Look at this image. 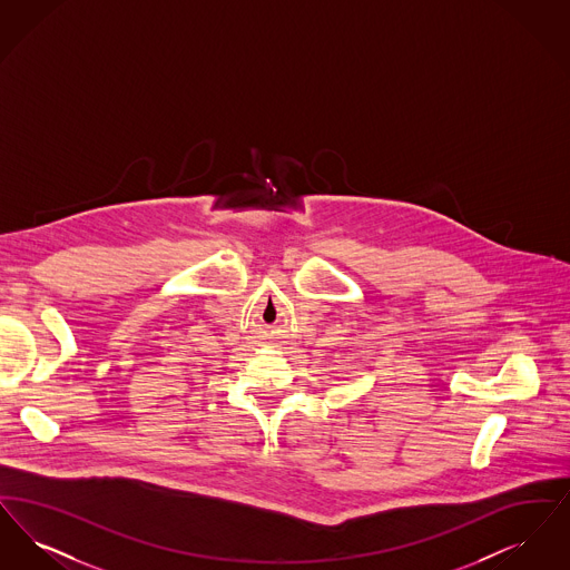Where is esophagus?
<instances>
[{
    "instance_id": "1",
    "label": "esophagus",
    "mask_w": 570,
    "mask_h": 570,
    "mask_svg": "<svg viewBox=\"0 0 570 570\" xmlns=\"http://www.w3.org/2000/svg\"><path fill=\"white\" fill-rule=\"evenodd\" d=\"M560 331H564V333H562V335H564V337H567V335H570V333H567V331H570V325H569V328H567V325H564V328H560Z\"/></svg>"
}]
</instances>
